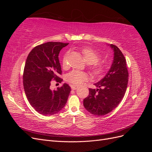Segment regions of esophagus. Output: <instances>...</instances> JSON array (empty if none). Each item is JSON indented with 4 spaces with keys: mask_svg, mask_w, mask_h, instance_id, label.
I'll return each instance as SVG.
<instances>
[{
    "mask_svg": "<svg viewBox=\"0 0 152 152\" xmlns=\"http://www.w3.org/2000/svg\"><path fill=\"white\" fill-rule=\"evenodd\" d=\"M71 88L73 90H76L78 88L77 86H75V85H71Z\"/></svg>",
    "mask_w": 152,
    "mask_h": 152,
    "instance_id": "obj_1",
    "label": "esophagus"
}]
</instances>
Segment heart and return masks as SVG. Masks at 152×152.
I'll return each mask as SVG.
<instances>
[{
  "label": "heart",
  "mask_w": 152,
  "mask_h": 152,
  "mask_svg": "<svg viewBox=\"0 0 152 152\" xmlns=\"http://www.w3.org/2000/svg\"><path fill=\"white\" fill-rule=\"evenodd\" d=\"M82 53L85 61L90 65L91 73L94 77H101L107 72L108 65L104 61H99L101 56L96 50L91 48H84L82 50ZM67 56L68 53H66L63 58L62 66L63 68H67ZM89 78V75L86 72L72 70L66 75V80L73 85L79 86L88 80Z\"/></svg>",
  "instance_id": "obj_1"
}]
</instances>
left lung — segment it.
Returning a JSON list of instances; mask_svg holds the SVG:
<instances>
[{"label": "left lung", "instance_id": "1", "mask_svg": "<svg viewBox=\"0 0 152 152\" xmlns=\"http://www.w3.org/2000/svg\"><path fill=\"white\" fill-rule=\"evenodd\" d=\"M114 52L113 61L107 74L94 85L97 89H89V94L84 99L85 108L91 113L103 116L115 108L126 93L129 73L126 60L121 50L110 44Z\"/></svg>", "mask_w": 152, "mask_h": 152}]
</instances>
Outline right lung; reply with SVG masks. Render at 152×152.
I'll use <instances>...</instances> for the list:
<instances>
[{
  "label": "right lung",
  "instance_id": "1",
  "mask_svg": "<svg viewBox=\"0 0 152 152\" xmlns=\"http://www.w3.org/2000/svg\"><path fill=\"white\" fill-rule=\"evenodd\" d=\"M68 44L48 42L39 45L26 58L23 75L25 94L32 107L44 115H52L62 110L71 91L67 84L56 90L50 89L53 80L59 83L63 80L58 76L62 73L58 56Z\"/></svg>",
  "mask_w": 152,
  "mask_h": 152
}]
</instances>
